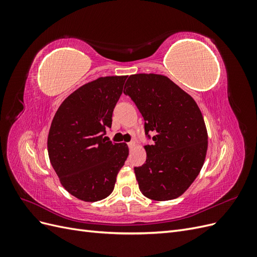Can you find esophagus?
Segmentation results:
<instances>
[{"instance_id":"obj_1","label":"esophagus","mask_w":257,"mask_h":257,"mask_svg":"<svg viewBox=\"0 0 257 257\" xmlns=\"http://www.w3.org/2000/svg\"><path fill=\"white\" fill-rule=\"evenodd\" d=\"M136 146V143L134 142V141H132L131 143H128V147H130V149H133V148Z\"/></svg>"}]
</instances>
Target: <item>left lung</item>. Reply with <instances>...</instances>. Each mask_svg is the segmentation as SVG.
Returning <instances> with one entry per match:
<instances>
[{"instance_id": "1", "label": "left lung", "mask_w": 257, "mask_h": 257, "mask_svg": "<svg viewBox=\"0 0 257 257\" xmlns=\"http://www.w3.org/2000/svg\"><path fill=\"white\" fill-rule=\"evenodd\" d=\"M145 120L153 145L145 146L146 163L135 167L139 190L148 198L175 199L190 188L204 165L208 133L194 98L168 77L131 75L124 85Z\"/></svg>"}]
</instances>
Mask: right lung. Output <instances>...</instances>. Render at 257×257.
<instances>
[{"label":"right lung","mask_w":257,"mask_h":257,"mask_svg":"<svg viewBox=\"0 0 257 257\" xmlns=\"http://www.w3.org/2000/svg\"><path fill=\"white\" fill-rule=\"evenodd\" d=\"M127 76H106L82 84L54 114L48 134V155L61 184L88 203L113 191L116 176L128 155L125 143L104 137Z\"/></svg>","instance_id":"right-lung-1"}]
</instances>
